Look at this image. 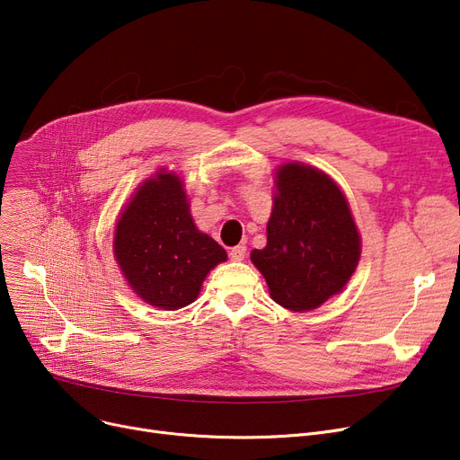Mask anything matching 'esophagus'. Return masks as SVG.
<instances>
[{"label":"esophagus","mask_w":460,"mask_h":460,"mask_svg":"<svg viewBox=\"0 0 460 460\" xmlns=\"http://www.w3.org/2000/svg\"><path fill=\"white\" fill-rule=\"evenodd\" d=\"M229 257H231V261H244V257H246V246L238 244V246L231 248Z\"/></svg>","instance_id":"34e87169"}]
</instances>
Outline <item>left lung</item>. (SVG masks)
Returning a JSON list of instances; mask_svg holds the SVG:
<instances>
[{
	"mask_svg": "<svg viewBox=\"0 0 460 460\" xmlns=\"http://www.w3.org/2000/svg\"><path fill=\"white\" fill-rule=\"evenodd\" d=\"M267 226V248L252 261L270 296L293 311H311L337 295L356 270L359 234L343 191L319 169L285 164Z\"/></svg>",
	"mask_w": 460,
	"mask_h": 460,
	"instance_id": "obj_1",
	"label": "left lung"
}]
</instances>
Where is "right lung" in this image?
I'll return each instance as SVG.
<instances>
[{
    "mask_svg": "<svg viewBox=\"0 0 460 460\" xmlns=\"http://www.w3.org/2000/svg\"><path fill=\"white\" fill-rule=\"evenodd\" d=\"M113 246L132 291L167 311L196 300L207 274L227 259L193 224L181 179L165 172L139 186L119 217Z\"/></svg>",
    "mask_w": 460,
    "mask_h": 460,
    "instance_id": "right-lung-1",
    "label": "right lung"
}]
</instances>
